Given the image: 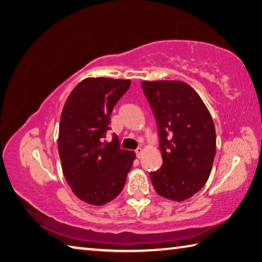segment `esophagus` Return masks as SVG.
Returning <instances> with one entry per match:
<instances>
[{"label":"esophagus","mask_w":262,"mask_h":262,"mask_svg":"<svg viewBox=\"0 0 262 262\" xmlns=\"http://www.w3.org/2000/svg\"><path fill=\"white\" fill-rule=\"evenodd\" d=\"M141 154H143V148H137L136 149V155H137V158H140L141 157Z\"/></svg>","instance_id":"esophagus-1"}]
</instances>
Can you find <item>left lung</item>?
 Wrapping results in <instances>:
<instances>
[{"instance_id":"1","label":"left lung","mask_w":262,"mask_h":262,"mask_svg":"<svg viewBox=\"0 0 262 262\" xmlns=\"http://www.w3.org/2000/svg\"><path fill=\"white\" fill-rule=\"evenodd\" d=\"M158 123L162 167L150 172L163 198L184 201L203 189L212 171L216 135L199 94L184 81L141 82Z\"/></svg>"}]
</instances>
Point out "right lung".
I'll list each match as a JSON object with an SVG mask.
<instances>
[{
    "label": "right lung",
    "mask_w": 262,
    "mask_h": 262,
    "mask_svg": "<svg viewBox=\"0 0 262 262\" xmlns=\"http://www.w3.org/2000/svg\"><path fill=\"white\" fill-rule=\"evenodd\" d=\"M130 79L86 78L64 104L58 131L63 175L80 200L101 206L116 198L136 159L119 147L117 137L105 141L110 115L130 87Z\"/></svg>",
    "instance_id": "add662e5"
}]
</instances>
